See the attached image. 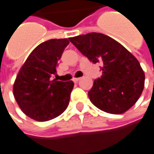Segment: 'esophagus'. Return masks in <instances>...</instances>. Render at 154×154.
Returning a JSON list of instances; mask_svg holds the SVG:
<instances>
[{
    "label": "esophagus",
    "mask_w": 154,
    "mask_h": 154,
    "mask_svg": "<svg viewBox=\"0 0 154 154\" xmlns=\"http://www.w3.org/2000/svg\"><path fill=\"white\" fill-rule=\"evenodd\" d=\"M81 80V77H78V78H73L72 79V81H73L74 82H77L78 81H80Z\"/></svg>",
    "instance_id": "obj_1"
}]
</instances>
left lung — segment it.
Instances as JSON below:
<instances>
[{
  "label": "left lung",
  "mask_w": 154,
  "mask_h": 154,
  "mask_svg": "<svg viewBox=\"0 0 154 154\" xmlns=\"http://www.w3.org/2000/svg\"><path fill=\"white\" fill-rule=\"evenodd\" d=\"M69 40L91 62L102 65L101 77L88 91L94 106L110 114H122L132 107L142 94L145 79L137 58L117 41L100 33Z\"/></svg>",
  "instance_id": "1"
}]
</instances>
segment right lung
Instances as JSON below:
<instances>
[{
  "instance_id": "add662e5",
  "label": "right lung",
  "mask_w": 154,
  "mask_h": 154,
  "mask_svg": "<svg viewBox=\"0 0 154 154\" xmlns=\"http://www.w3.org/2000/svg\"><path fill=\"white\" fill-rule=\"evenodd\" d=\"M68 44L67 38L42 43L32 51L19 72L13 87L14 97L29 118L48 121L67 109L73 82H64L50 77L57 72V61Z\"/></svg>"
}]
</instances>
